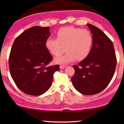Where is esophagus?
I'll return each mask as SVG.
<instances>
[{
  "mask_svg": "<svg viewBox=\"0 0 124 124\" xmlns=\"http://www.w3.org/2000/svg\"><path fill=\"white\" fill-rule=\"evenodd\" d=\"M66 67H67V65H61L60 66V69H64V68H65Z\"/></svg>",
  "mask_w": 124,
  "mask_h": 124,
  "instance_id": "esophagus-1",
  "label": "esophagus"
}]
</instances>
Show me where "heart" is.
I'll use <instances>...</instances> for the list:
<instances>
[{
    "label": "heart",
    "mask_w": 124,
    "mask_h": 124,
    "mask_svg": "<svg viewBox=\"0 0 124 124\" xmlns=\"http://www.w3.org/2000/svg\"><path fill=\"white\" fill-rule=\"evenodd\" d=\"M57 38H47L45 46L47 50L56 56L63 51L67 52L55 59V62L67 64L77 59L81 61L90 53L93 45V37L89 30L68 26L62 28L56 32Z\"/></svg>",
    "instance_id": "b5f03b06"
}]
</instances>
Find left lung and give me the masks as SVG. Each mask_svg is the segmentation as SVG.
Returning <instances> with one entry per match:
<instances>
[{
	"mask_svg": "<svg viewBox=\"0 0 124 124\" xmlns=\"http://www.w3.org/2000/svg\"><path fill=\"white\" fill-rule=\"evenodd\" d=\"M87 26L93 34L92 48L86 59L73 66L75 73L71 79L78 92L91 95L101 92L111 82L117 59L111 40L97 27Z\"/></svg>",
	"mask_w": 124,
	"mask_h": 124,
	"instance_id": "8db88e82",
	"label": "left lung"
}]
</instances>
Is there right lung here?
<instances>
[{
  "mask_svg": "<svg viewBox=\"0 0 124 124\" xmlns=\"http://www.w3.org/2000/svg\"><path fill=\"white\" fill-rule=\"evenodd\" d=\"M50 35L49 27L35 26L15 39L9 57L10 73L20 90L30 95L46 92L59 65L48 66L52 56L45 46Z\"/></svg>",
  "mask_w": 124,
  "mask_h": 124,
  "instance_id": "1",
  "label": "right lung"
}]
</instances>
